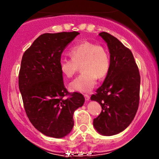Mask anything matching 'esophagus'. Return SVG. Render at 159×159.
<instances>
[{"mask_svg": "<svg viewBox=\"0 0 159 159\" xmlns=\"http://www.w3.org/2000/svg\"><path fill=\"white\" fill-rule=\"evenodd\" d=\"M84 97H85V100H86V101H89V100H90V96H89L88 94H84Z\"/></svg>", "mask_w": 159, "mask_h": 159, "instance_id": "obj_1", "label": "esophagus"}]
</instances>
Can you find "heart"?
Wrapping results in <instances>:
<instances>
[{"label":"heart","instance_id":"1","mask_svg":"<svg viewBox=\"0 0 159 159\" xmlns=\"http://www.w3.org/2000/svg\"><path fill=\"white\" fill-rule=\"evenodd\" d=\"M71 58L62 57L59 61L61 73L72 78L80 66L82 72L69 84L72 91L88 93L93 89L98 78L107 75L110 69V56L105 47L84 41L72 47L69 51Z\"/></svg>","mask_w":159,"mask_h":159}]
</instances>
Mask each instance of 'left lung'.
Here are the masks:
<instances>
[{"mask_svg": "<svg viewBox=\"0 0 159 159\" xmlns=\"http://www.w3.org/2000/svg\"><path fill=\"white\" fill-rule=\"evenodd\" d=\"M98 35L108 47L110 69L102 85L90 98L102 109L93 120V126L99 134L111 136L125 130L135 116L140 77L132 52L108 33Z\"/></svg>", "mask_w": 159, "mask_h": 159, "instance_id": "left-lung-1", "label": "left lung"}]
</instances>
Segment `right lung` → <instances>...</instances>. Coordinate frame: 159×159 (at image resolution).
Wrapping results in <instances>:
<instances>
[{"instance_id": "obj_1", "label": "right lung", "mask_w": 159, "mask_h": 159, "mask_svg": "<svg viewBox=\"0 0 159 159\" xmlns=\"http://www.w3.org/2000/svg\"><path fill=\"white\" fill-rule=\"evenodd\" d=\"M80 34H42L25 51L19 75V90L27 117L39 132L55 138L66 136L74 125L73 114L84 103L79 93L70 95L59 61L66 47Z\"/></svg>"}]
</instances>
